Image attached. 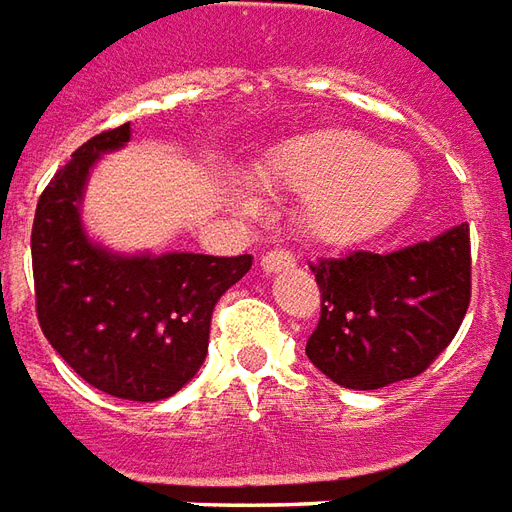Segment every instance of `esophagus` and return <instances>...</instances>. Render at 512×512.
<instances>
[{
  "label": "esophagus",
  "instance_id": "obj_1",
  "mask_svg": "<svg viewBox=\"0 0 512 512\" xmlns=\"http://www.w3.org/2000/svg\"><path fill=\"white\" fill-rule=\"evenodd\" d=\"M262 270L267 275L281 273V270H289V267H295V256L289 253V250H270V253H264L262 256Z\"/></svg>",
  "mask_w": 512,
  "mask_h": 512
}]
</instances>
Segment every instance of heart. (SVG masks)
I'll use <instances>...</instances> for the list:
<instances>
[{
  "instance_id": "b5f03b06",
  "label": "heart",
  "mask_w": 512,
  "mask_h": 512,
  "mask_svg": "<svg viewBox=\"0 0 512 512\" xmlns=\"http://www.w3.org/2000/svg\"><path fill=\"white\" fill-rule=\"evenodd\" d=\"M267 184L300 195V223L322 245H355L408 212L422 187L408 154L347 126L286 137L259 168ZM239 195V190H231Z\"/></svg>"
}]
</instances>
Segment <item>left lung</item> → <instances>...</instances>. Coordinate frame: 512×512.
Listing matches in <instances>:
<instances>
[{
	"instance_id": "1",
	"label": "left lung",
	"mask_w": 512,
	"mask_h": 512,
	"mask_svg": "<svg viewBox=\"0 0 512 512\" xmlns=\"http://www.w3.org/2000/svg\"><path fill=\"white\" fill-rule=\"evenodd\" d=\"M322 314L306 355L344 389L416 378L447 347L471 297L469 226L391 253L355 250L314 264Z\"/></svg>"
}]
</instances>
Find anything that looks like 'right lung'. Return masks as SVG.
<instances>
[{
    "instance_id": "add662e5",
    "label": "right lung",
    "mask_w": 512,
    "mask_h": 512,
    "mask_svg": "<svg viewBox=\"0 0 512 512\" xmlns=\"http://www.w3.org/2000/svg\"><path fill=\"white\" fill-rule=\"evenodd\" d=\"M129 140V123L90 137L43 190L32 273L43 336L65 364L104 394L157 402L201 369L215 303L253 256L123 253L90 237L82 217L90 173Z\"/></svg>"
}]
</instances>
